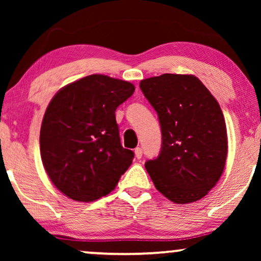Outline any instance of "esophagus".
I'll return each mask as SVG.
<instances>
[{
  "mask_svg": "<svg viewBox=\"0 0 261 261\" xmlns=\"http://www.w3.org/2000/svg\"><path fill=\"white\" fill-rule=\"evenodd\" d=\"M134 153H135V158L137 159H141L142 156V149L140 147H137L134 149Z\"/></svg>",
  "mask_w": 261,
  "mask_h": 261,
  "instance_id": "1",
  "label": "esophagus"
}]
</instances>
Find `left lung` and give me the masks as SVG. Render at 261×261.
Wrapping results in <instances>:
<instances>
[{
	"label": "left lung",
	"mask_w": 261,
	"mask_h": 261,
	"mask_svg": "<svg viewBox=\"0 0 261 261\" xmlns=\"http://www.w3.org/2000/svg\"><path fill=\"white\" fill-rule=\"evenodd\" d=\"M158 114L162 148L146 170L156 190L178 204L198 201L215 187L226 164V122L197 77L164 73L140 82Z\"/></svg>",
	"instance_id": "left-lung-1"
}]
</instances>
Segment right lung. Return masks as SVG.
Here are the masks:
<instances>
[{"mask_svg":"<svg viewBox=\"0 0 261 261\" xmlns=\"http://www.w3.org/2000/svg\"><path fill=\"white\" fill-rule=\"evenodd\" d=\"M134 85L90 74L57 92L40 129L44 167L55 187L78 202L108 195L134 158L121 145L115 110L133 95Z\"/></svg>","mask_w":261,"mask_h":261,"instance_id":"obj_1","label":"right lung"}]
</instances>
